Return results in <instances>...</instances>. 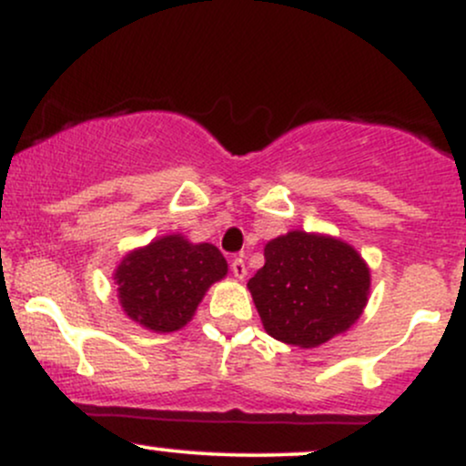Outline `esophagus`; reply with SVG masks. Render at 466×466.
Segmentation results:
<instances>
[{"instance_id": "1", "label": "esophagus", "mask_w": 466, "mask_h": 466, "mask_svg": "<svg viewBox=\"0 0 466 466\" xmlns=\"http://www.w3.org/2000/svg\"><path fill=\"white\" fill-rule=\"evenodd\" d=\"M229 269H232L234 278H245V274H248V267H245L243 258H234L232 265H229Z\"/></svg>"}]
</instances>
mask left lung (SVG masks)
<instances>
[{"mask_svg": "<svg viewBox=\"0 0 466 466\" xmlns=\"http://www.w3.org/2000/svg\"><path fill=\"white\" fill-rule=\"evenodd\" d=\"M248 287L267 333L285 344L313 349L360 318L370 271L341 240L289 232L267 243L265 265Z\"/></svg>", "mask_w": 466, "mask_h": 466, "instance_id": "left-lung-1", "label": "left lung"}]
</instances>
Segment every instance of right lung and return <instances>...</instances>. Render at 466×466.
<instances>
[{"mask_svg":"<svg viewBox=\"0 0 466 466\" xmlns=\"http://www.w3.org/2000/svg\"><path fill=\"white\" fill-rule=\"evenodd\" d=\"M226 274L228 263L215 245H192L173 234L127 256L116 280L120 304L131 319L170 333L190 322L208 287Z\"/></svg>","mask_w":466,"mask_h":466,"instance_id":"add662e5","label":"right lung"}]
</instances>
